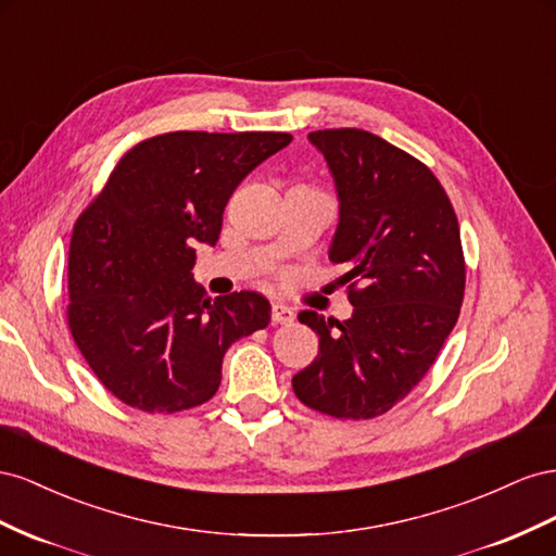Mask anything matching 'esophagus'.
<instances>
[{
  "instance_id": "34e87169",
  "label": "esophagus",
  "mask_w": 556,
  "mask_h": 556,
  "mask_svg": "<svg viewBox=\"0 0 556 556\" xmlns=\"http://www.w3.org/2000/svg\"><path fill=\"white\" fill-rule=\"evenodd\" d=\"M273 321L275 324H281V326H289L295 321V312L289 307V305H273Z\"/></svg>"
}]
</instances>
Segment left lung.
<instances>
[{
  "mask_svg": "<svg viewBox=\"0 0 556 556\" xmlns=\"http://www.w3.org/2000/svg\"><path fill=\"white\" fill-rule=\"evenodd\" d=\"M340 218L328 249L349 265L354 314H298L319 336V354L293 377L307 407L338 419L384 415L433 366L464 303L466 265L452 202L417 157L356 128L316 130Z\"/></svg>",
  "mask_w": 556,
  "mask_h": 556,
  "instance_id": "8db88e82",
  "label": "left lung"
}]
</instances>
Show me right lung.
<instances>
[{
    "instance_id": "right-lung-1",
    "label": "right lung",
    "mask_w": 556,
    "mask_h": 556,
    "mask_svg": "<svg viewBox=\"0 0 556 556\" xmlns=\"http://www.w3.org/2000/svg\"><path fill=\"white\" fill-rule=\"evenodd\" d=\"M287 132H167L121 157L70 242V328L125 405L181 412L210 401L228 346L269 324L256 291L212 300L193 281L195 244L214 247L224 210Z\"/></svg>"
}]
</instances>
